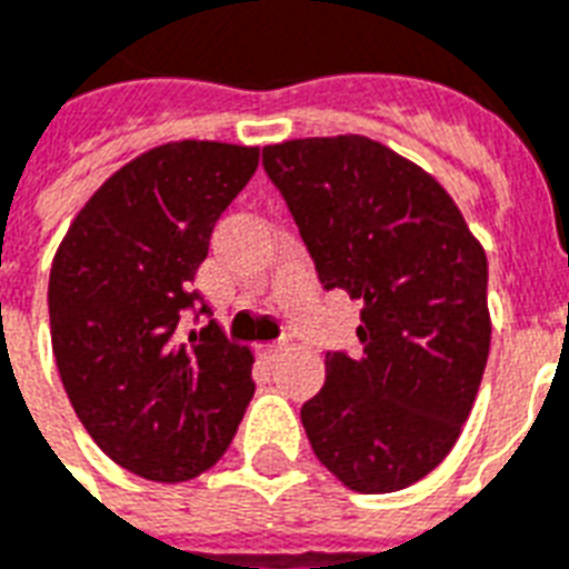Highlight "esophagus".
<instances>
[{"mask_svg": "<svg viewBox=\"0 0 569 569\" xmlns=\"http://www.w3.org/2000/svg\"><path fill=\"white\" fill-rule=\"evenodd\" d=\"M283 352H286V342H262V346H259V355H262L266 361H277Z\"/></svg>", "mask_w": 569, "mask_h": 569, "instance_id": "1", "label": "esophagus"}]
</instances>
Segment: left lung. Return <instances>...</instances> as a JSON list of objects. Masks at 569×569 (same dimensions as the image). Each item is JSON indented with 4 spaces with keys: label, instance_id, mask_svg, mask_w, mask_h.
I'll list each match as a JSON object with an SVG mask.
<instances>
[{
    "label": "left lung",
    "instance_id": "1",
    "mask_svg": "<svg viewBox=\"0 0 569 569\" xmlns=\"http://www.w3.org/2000/svg\"><path fill=\"white\" fill-rule=\"evenodd\" d=\"M325 289L363 301L361 352L325 355L301 423L355 492H397L457 445L489 358L487 253L450 193L388 146L342 133L266 146Z\"/></svg>",
    "mask_w": 569,
    "mask_h": 569
}]
</instances>
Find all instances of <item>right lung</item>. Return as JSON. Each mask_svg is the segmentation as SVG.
<instances>
[{
	"mask_svg": "<svg viewBox=\"0 0 569 569\" xmlns=\"http://www.w3.org/2000/svg\"><path fill=\"white\" fill-rule=\"evenodd\" d=\"M256 167V146L149 149L94 190L56 250L47 303L64 393L94 445L154 483L214 466L256 390L247 346L217 322L181 328L217 217Z\"/></svg>",
	"mask_w": 569,
	"mask_h": 569,
	"instance_id": "1",
	"label": "right lung"
}]
</instances>
